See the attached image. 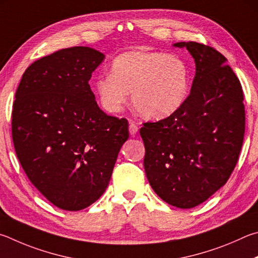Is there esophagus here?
<instances>
[{"label":"esophagus","mask_w":258,"mask_h":258,"mask_svg":"<svg viewBox=\"0 0 258 258\" xmlns=\"http://www.w3.org/2000/svg\"><path fill=\"white\" fill-rule=\"evenodd\" d=\"M138 132V124L136 123V122L134 121H130L129 122V133L132 136H135V135L137 134Z\"/></svg>","instance_id":"esophagus-1"}]
</instances>
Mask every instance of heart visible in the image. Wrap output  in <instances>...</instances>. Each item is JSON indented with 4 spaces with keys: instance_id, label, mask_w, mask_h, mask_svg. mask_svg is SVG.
I'll return each instance as SVG.
<instances>
[{
    "instance_id": "heart-1",
    "label": "heart",
    "mask_w": 258,
    "mask_h": 258,
    "mask_svg": "<svg viewBox=\"0 0 258 258\" xmlns=\"http://www.w3.org/2000/svg\"><path fill=\"white\" fill-rule=\"evenodd\" d=\"M189 70L174 54L135 49L120 54L111 64V75L95 81V93L104 110H122L132 92L133 105L148 119L172 115L186 101Z\"/></svg>"
}]
</instances>
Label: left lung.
<instances>
[{
	"instance_id": "left-lung-1",
	"label": "left lung",
	"mask_w": 258,
	"mask_h": 258,
	"mask_svg": "<svg viewBox=\"0 0 258 258\" xmlns=\"http://www.w3.org/2000/svg\"><path fill=\"white\" fill-rule=\"evenodd\" d=\"M195 60L190 94L172 115L146 122L144 168L157 196L179 209L202 204L224 186L245 135L243 93L227 58L215 48L180 42Z\"/></svg>"
}]
</instances>
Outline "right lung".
I'll use <instances>...</instances> for the list:
<instances>
[{"label":"right lung","mask_w":258,"mask_h":258,"mask_svg":"<svg viewBox=\"0 0 258 258\" xmlns=\"http://www.w3.org/2000/svg\"><path fill=\"white\" fill-rule=\"evenodd\" d=\"M104 54L63 48L27 68L16 92L12 139L30 182L58 209L80 211L110 182L128 121L98 107L88 81Z\"/></svg>","instance_id":"1"}]
</instances>
